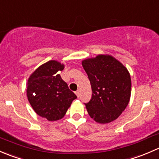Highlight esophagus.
I'll use <instances>...</instances> for the list:
<instances>
[{
  "mask_svg": "<svg viewBox=\"0 0 159 159\" xmlns=\"http://www.w3.org/2000/svg\"><path fill=\"white\" fill-rule=\"evenodd\" d=\"M76 95L77 96L78 98L80 97V89H78L77 91H76Z\"/></svg>",
  "mask_w": 159,
  "mask_h": 159,
  "instance_id": "34e87169",
  "label": "esophagus"
}]
</instances>
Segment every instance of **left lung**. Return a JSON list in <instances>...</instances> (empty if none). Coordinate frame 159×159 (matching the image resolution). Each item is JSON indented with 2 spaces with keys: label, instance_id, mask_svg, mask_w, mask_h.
I'll list each match as a JSON object with an SVG mask.
<instances>
[{
  "label": "left lung",
  "instance_id": "obj_1",
  "mask_svg": "<svg viewBox=\"0 0 159 159\" xmlns=\"http://www.w3.org/2000/svg\"><path fill=\"white\" fill-rule=\"evenodd\" d=\"M92 88V97L85 103L92 119L99 123L114 121L125 110L131 95L127 69L111 56L99 55L82 62Z\"/></svg>",
  "mask_w": 159,
  "mask_h": 159
}]
</instances>
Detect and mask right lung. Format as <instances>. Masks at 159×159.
Segmentation results:
<instances>
[{
    "instance_id": "add662e5",
    "label": "right lung",
    "mask_w": 159,
    "mask_h": 159,
    "mask_svg": "<svg viewBox=\"0 0 159 159\" xmlns=\"http://www.w3.org/2000/svg\"><path fill=\"white\" fill-rule=\"evenodd\" d=\"M64 66L55 60L41 65L28 80L27 94L36 113L49 121L62 119L77 96L69 89L59 71Z\"/></svg>"
}]
</instances>
